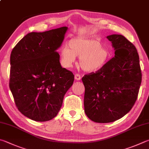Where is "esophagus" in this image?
<instances>
[{"instance_id":"esophagus-1","label":"esophagus","mask_w":149,"mask_h":149,"mask_svg":"<svg viewBox=\"0 0 149 149\" xmlns=\"http://www.w3.org/2000/svg\"><path fill=\"white\" fill-rule=\"evenodd\" d=\"M81 79V77L79 74H75V79L77 81H79Z\"/></svg>"}]
</instances>
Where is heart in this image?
I'll use <instances>...</instances> for the list:
<instances>
[{
    "label": "heart",
    "instance_id": "1",
    "mask_svg": "<svg viewBox=\"0 0 149 149\" xmlns=\"http://www.w3.org/2000/svg\"><path fill=\"white\" fill-rule=\"evenodd\" d=\"M68 47L61 51L64 66H72L76 56L79 57V65L83 71L94 72L100 70L109 61L111 53L107 47L97 40L75 38L70 40Z\"/></svg>",
    "mask_w": 149,
    "mask_h": 149
}]
</instances>
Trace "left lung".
Returning a JSON list of instances; mask_svg holds the SVG:
<instances>
[{
  "mask_svg": "<svg viewBox=\"0 0 149 149\" xmlns=\"http://www.w3.org/2000/svg\"><path fill=\"white\" fill-rule=\"evenodd\" d=\"M115 56L96 73L85 75L84 107L95 123H112L126 115L136 102L141 71L136 47L120 34H111Z\"/></svg>",
  "mask_w": 149,
  "mask_h": 149,
  "instance_id": "obj_1",
  "label": "left lung"
}]
</instances>
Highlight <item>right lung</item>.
Returning a JSON list of instances; mask_svg holds the SVG:
<instances>
[{
  "instance_id": "right-lung-1",
  "label": "right lung",
  "mask_w": 149,
  "mask_h": 149,
  "mask_svg": "<svg viewBox=\"0 0 149 149\" xmlns=\"http://www.w3.org/2000/svg\"><path fill=\"white\" fill-rule=\"evenodd\" d=\"M68 29L30 32L11 53L10 88L17 109L30 119L55 117L74 83V74L61 66L56 52Z\"/></svg>"
}]
</instances>
